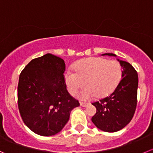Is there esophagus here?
<instances>
[{
	"label": "esophagus",
	"mask_w": 153,
	"mask_h": 153,
	"mask_svg": "<svg viewBox=\"0 0 153 153\" xmlns=\"http://www.w3.org/2000/svg\"><path fill=\"white\" fill-rule=\"evenodd\" d=\"M88 103L82 102V101H81V102H80V106H81V107H87V106H88Z\"/></svg>",
	"instance_id": "obj_1"
}]
</instances>
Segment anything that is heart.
<instances>
[{
  "label": "heart",
  "instance_id": "heart-1",
  "mask_svg": "<svg viewBox=\"0 0 153 153\" xmlns=\"http://www.w3.org/2000/svg\"><path fill=\"white\" fill-rule=\"evenodd\" d=\"M74 71H68L65 74L67 87L70 93L75 95L85 84L86 87L79 95L84 100L108 95L116 88L123 76L120 64L101 58L83 59L75 65Z\"/></svg>",
  "mask_w": 153,
  "mask_h": 153
}]
</instances>
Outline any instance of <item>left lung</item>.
<instances>
[{
    "instance_id": "obj_1",
    "label": "left lung",
    "mask_w": 153,
    "mask_h": 153,
    "mask_svg": "<svg viewBox=\"0 0 153 153\" xmlns=\"http://www.w3.org/2000/svg\"><path fill=\"white\" fill-rule=\"evenodd\" d=\"M116 56L113 53H105ZM119 61L123 68L122 79L109 96L92 103L96 107L91 121L97 128L106 132H116L126 127L133 118L137 107L138 76L131 64Z\"/></svg>"
}]
</instances>
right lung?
Masks as SVG:
<instances>
[{
    "instance_id": "add662e5",
    "label": "right lung",
    "mask_w": 153,
    "mask_h": 153,
    "mask_svg": "<svg viewBox=\"0 0 153 153\" xmlns=\"http://www.w3.org/2000/svg\"><path fill=\"white\" fill-rule=\"evenodd\" d=\"M63 59L46 54L30 61L19 75L18 107L25 124L41 136L56 134L79 103L67 90Z\"/></svg>"
}]
</instances>
